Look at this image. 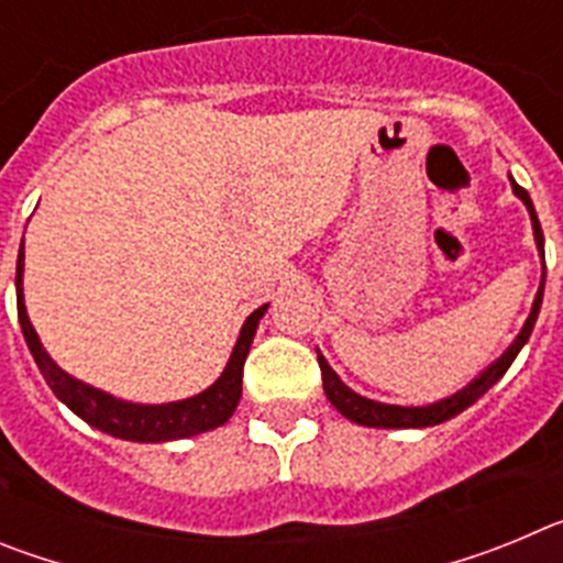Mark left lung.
<instances>
[{"label": "left lung", "instance_id": "8db88e82", "mask_svg": "<svg viewBox=\"0 0 563 563\" xmlns=\"http://www.w3.org/2000/svg\"><path fill=\"white\" fill-rule=\"evenodd\" d=\"M510 186H514V194L519 197L521 202H525L527 213H530L536 247H539V253H541L539 292H536L533 307H530V316H527L525 327L519 330L516 341L510 343V346H507V350L501 352V355L496 357V361L490 363L485 372H479L474 380L467 383V386H462V389L454 391L451 397H442V400L429 402V406H391V402H377V400H369V397L357 395V391H352L350 386H346V383L335 375V369H332L330 363H327V357L318 352V366H321V380H324L327 400H330L332 406H335V409L346 417V420L357 422V426H366V429H429V426H440V422L462 415L467 406H474V402L479 400V397L485 395L490 386H494V383H499V377L510 369V363L516 361V355H519L521 346H525L527 338H530V332H533V327H536V318H539V310H541V298H544V278H547L544 233H541L533 200H530V194H527L525 188L514 180V177H510Z\"/></svg>", "mask_w": 563, "mask_h": 563}]
</instances>
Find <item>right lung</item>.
<instances>
[{"instance_id": "obj_1", "label": "right lung", "mask_w": 563, "mask_h": 563, "mask_svg": "<svg viewBox=\"0 0 563 563\" xmlns=\"http://www.w3.org/2000/svg\"><path fill=\"white\" fill-rule=\"evenodd\" d=\"M22 276L24 251H19L16 307L19 324H22L30 355L36 361L38 372L44 375V380H47V386L53 389V395H56L73 415H78L84 422H89L92 429L129 442H172L186 440V437H197L202 434V431L220 429V426H225V422L231 420V415L239 406V397H242V369H245V357L247 352H251L253 335H256V327L258 321H262V316L267 312V305L258 307V310H253L251 316L245 318V324L239 330V338L236 343H233V352L231 357H228L225 369H222V375L217 377L206 391L174 402H132L109 395V391L103 389H96V386H89V383L78 380V377L67 375V372L47 355V350H44L42 341H38V332L30 324L27 307H24Z\"/></svg>"}]
</instances>
